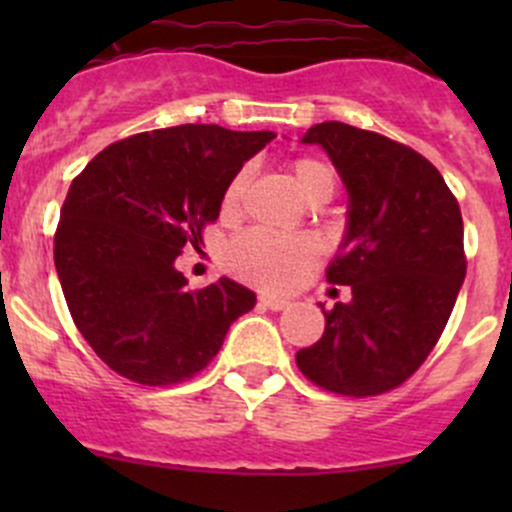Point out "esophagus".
Instances as JSON below:
<instances>
[{
  "instance_id": "34e87169",
  "label": "esophagus",
  "mask_w": 512,
  "mask_h": 512,
  "mask_svg": "<svg viewBox=\"0 0 512 512\" xmlns=\"http://www.w3.org/2000/svg\"><path fill=\"white\" fill-rule=\"evenodd\" d=\"M260 304H262V307H267V309H275V312H280V309L289 307L287 299H282V297H272V294H262V297H260Z\"/></svg>"
}]
</instances>
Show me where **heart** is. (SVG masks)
I'll return each mask as SVG.
<instances>
[{"label": "heart", "instance_id": "obj_1", "mask_svg": "<svg viewBox=\"0 0 512 512\" xmlns=\"http://www.w3.org/2000/svg\"><path fill=\"white\" fill-rule=\"evenodd\" d=\"M292 178L299 195L312 203H327L337 188V175L332 165L319 158H299L292 163ZM250 170L242 168L232 175L223 193V213L235 215L245 195ZM319 257L317 240L309 235H277L267 230H247L232 240L225 252V265L232 275L252 282L257 287L282 292L304 275Z\"/></svg>", "mask_w": 512, "mask_h": 512}]
</instances>
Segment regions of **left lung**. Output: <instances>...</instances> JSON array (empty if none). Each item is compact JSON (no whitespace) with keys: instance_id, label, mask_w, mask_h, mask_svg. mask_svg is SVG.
Here are the masks:
<instances>
[{"instance_id":"8db88e82","label":"left lung","mask_w":512,"mask_h":512,"mask_svg":"<svg viewBox=\"0 0 512 512\" xmlns=\"http://www.w3.org/2000/svg\"><path fill=\"white\" fill-rule=\"evenodd\" d=\"M322 146L347 188V230L327 280L352 287L297 366L322 389L376 396L404 384L436 347L463 277V218L421 153L342 121L302 136Z\"/></svg>"}]
</instances>
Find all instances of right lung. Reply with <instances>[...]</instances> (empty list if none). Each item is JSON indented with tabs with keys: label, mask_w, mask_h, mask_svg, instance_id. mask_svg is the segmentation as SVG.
Listing matches in <instances>:
<instances>
[{
	"label": "right lung",
	"mask_w": 512,
	"mask_h": 512,
	"mask_svg": "<svg viewBox=\"0 0 512 512\" xmlns=\"http://www.w3.org/2000/svg\"><path fill=\"white\" fill-rule=\"evenodd\" d=\"M275 138L223 126L158 128L101 151L71 183L54 237L66 304L89 347L126 379L178 384L208 366L252 289H188L175 260L203 242L232 175Z\"/></svg>",
	"instance_id": "obj_1"
}]
</instances>
